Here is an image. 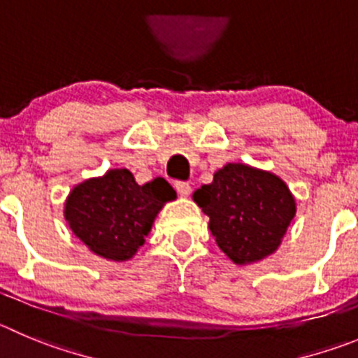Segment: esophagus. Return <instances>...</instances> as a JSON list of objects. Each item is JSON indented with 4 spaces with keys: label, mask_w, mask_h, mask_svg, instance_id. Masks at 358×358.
<instances>
[{
    "label": "esophagus",
    "mask_w": 358,
    "mask_h": 358,
    "mask_svg": "<svg viewBox=\"0 0 358 358\" xmlns=\"http://www.w3.org/2000/svg\"><path fill=\"white\" fill-rule=\"evenodd\" d=\"M175 189L178 190V192H180V194H182V196H189V194H190V190H192V189H190V185H189V183H187V182H175Z\"/></svg>",
    "instance_id": "1"
}]
</instances>
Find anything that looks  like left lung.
I'll return each instance as SVG.
<instances>
[{"instance_id":"left-lung-1","label":"left lung","mask_w":358,"mask_h":358,"mask_svg":"<svg viewBox=\"0 0 358 358\" xmlns=\"http://www.w3.org/2000/svg\"><path fill=\"white\" fill-rule=\"evenodd\" d=\"M192 198L210 217L217 245L236 265L272 255L296 212L279 176L245 164H226Z\"/></svg>"}]
</instances>
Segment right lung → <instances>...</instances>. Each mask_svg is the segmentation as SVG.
<instances>
[{
	"label": "right lung",
	"instance_id": "right-lung-1",
	"mask_svg": "<svg viewBox=\"0 0 358 358\" xmlns=\"http://www.w3.org/2000/svg\"><path fill=\"white\" fill-rule=\"evenodd\" d=\"M176 192L164 178L139 185L129 169H111L73 187L65 219L96 256L127 262L145 243L157 213Z\"/></svg>",
	"mask_w": 358,
	"mask_h": 358
}]
</instances>
